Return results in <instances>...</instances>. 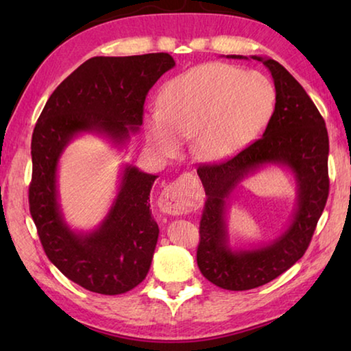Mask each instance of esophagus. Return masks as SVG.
Here are the masks:
<instances>
[{
	"instance_id": "34e87169",
	"label": "esophagus",
	"mask_w": 351,
	"mask_h": 351,
	"mask_svg": "<svg viewBox=\"0 0 351 351\" xmlns=\"http://www.w3.org/2000/svg\"><path fill=\"white\" fill-rule=\"evenodd\" d=\"M197 182V178L192 173H184L176 181L170 182L159 197V209L170 215H182L193 210L197 206V198L193 195Z\"/></svg>"
}]
</instances>
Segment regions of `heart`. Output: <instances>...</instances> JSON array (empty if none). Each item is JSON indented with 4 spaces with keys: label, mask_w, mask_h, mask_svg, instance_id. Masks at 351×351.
<instances>
[{
    "label": "heart",
    "mask_w": 351,
    "mask_h": 351,
    "mask_svg": "<svg viewBox=\"0 0 351 351\" xmlns=\"http://www.w3.org/2000/svg\"><path fill=\"white\" fill-rule=\"evenodd\" d=\"M274 106L276 90L266 75L204 63L162 88L159 108L147 112L144 130L148 144L162 156L175 154L181 139L193 136L195 156L218 162L251 144L269 122Z\"/></svg>",
    "instance_id": "heart-1"
}]
</instances>
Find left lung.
Returning a JSON list of instances; mask_svg holds the SVG:
<instances>
[{"mask_svg": "<svg viewBox=\"0 0 351 351\" xmlns=\"http://www.w3.org/2000/svg\"><path fill=\"white\" fill-rule=\"evenodd\" d=\"M228 58H247L228 56ZM269 69L276 108L263 136L221 164L201 165L206 190L199 221L198 268L207 280L229 291L261 287L304 257L328 198V133L325 121L302 85L272 58L251 56ZM266 165L287 167L298 184L296 209L289 228L268 245L232 250L225 213L238 184Z\"/></svg>", "mask_w": 351, "mask_h": 351, "instance_id": "8db88e82", "label": "left lung"}]
</instances>
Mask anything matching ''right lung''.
<instances>
[{"label": "right lung", "mask_w": 351, "mask_h": 351, "mask_svg": "<svg viewBox=\"0 0 351 351\" xmlns=\"http://www.w3.org/2000/svg\"><path fill=\"white\" fill-rule=\"evenodd\" d=\"M173 66V57L165 52L93 57L56 88L35 123L29 186L32 219L47 258L93 293L123 294L145 278L159 235L148 203L158 176L127 164L102 223L91 232H77L64 221L58 201V161L82 133L125 147L142 125L147 93Z\"/></svg>", "instance_id": "right-lung-1"}]
</instances>
